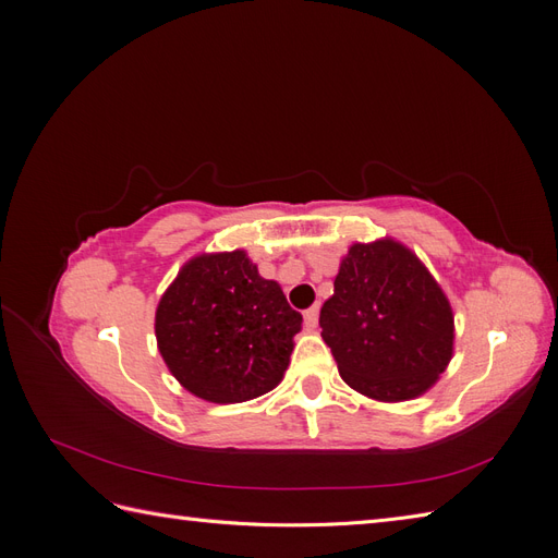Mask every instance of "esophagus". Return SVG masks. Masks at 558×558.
Segmentation results:
<instances>
[{"instance_id":"1","label":"esophagus","mask_w":558,"mask_h":558,"mask_svg":"<svg viewBox=\"0 0 558 558\" xmlns=\"http://www.w3.org/2000/svg\"><path fill=\"white\" fill-rule=\"evenodd\" d=\"M305 324H307L310 328H316V324H318V305H314V307H310V310L305 312Z\"/></svg>"}]
</instances>
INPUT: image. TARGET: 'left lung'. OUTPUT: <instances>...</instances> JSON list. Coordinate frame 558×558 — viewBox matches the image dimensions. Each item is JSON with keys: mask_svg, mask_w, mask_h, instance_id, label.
Segmentation results:
<instances>
[{"mask_svg": "<svg viewBox=\"0 0 558 558\" xmlns=\"http://www.w3.org/2000/svg\"><path fill=\"white\" fill-rule=\"evenodd\" d=\"M318 324L342 379L379 402L424 396L453 356L445 291L416 253L391 238L349 246Z\"/></svg>", "mask_w": 558, "mask_h": 558, "instance_id": "8db88e82", "label": "left lung"}]
</instances>
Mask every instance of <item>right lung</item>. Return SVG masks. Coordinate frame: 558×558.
<instances>
[{"instance_id": "right-lung-1", "label": "right lung", "mask_w": 558, "mask_h": 558, "mask_svg": "<svg viewBox=\"0 0 558 558\" xmlns=\"http://www.w3.org/2000/svg\"><path fill=\"white\" fill-rule=\"evenodd\" d=\"M300 328L302 314L242 248L191 258L156 310L165 365L185 391L218 404L272 391Z\"/></svg>"}]
</instances>
